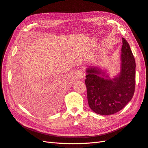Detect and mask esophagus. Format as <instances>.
Masks as SVG:
<instances>
[{
  "label": "esophagus",
  "mask_w": 148,
  "mask_h": 148,
  "mask_svg": "<svg viewBox=\"0 0 148 148\" xmlns=\"http://www.w3.org/2000/svg\"><path fill=\"white\" fill-rule=\"evenodd\" d=\"M76 74H77V77L79 79H81L83 76H84V74H83V72L81 70H79L76 72Z\"/></svg>",
  "instance_id": "obj_1"
}]
</instances>
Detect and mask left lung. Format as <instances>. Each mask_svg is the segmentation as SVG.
Returning <instances> with one entry per match:
<instances>
[{
  "instance_id": "8db88e82",
  "label": "left lung",
  "mask_w": 148,
  "mask_h": 148,
  "mask_svg": "<svg viewBox=\"0 0 148 148\" xmlns=\"http://www.w3.org/2000/svg\"><path fill=\"white\" fill-rule=\"evenodd\" d=\"M121 52V73L112 80L104 78L108 76L98 67L87 69L85 84L88 104L92 111L98 114L111 115L119 112L133 97L136 62L130 45L124 38Z\"/></svg>"
}]
</instances>
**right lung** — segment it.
Segmentation results:
<instances>
[{"instance_id": "obj_1", "label": "right lung", "mask_w": 148, "mask_h": 148, "mask_svg": "<svg viewBox=\"0 0 148 148\" xmlns=\"http://www.w3.org/2000/svg\"><path fill=\"white\" fill-rule=\"evenodd\" d=\"M22 90L20 95L26 107L36 113L44 112L45 104H43V101L44 103V100L52 96L53 88H48L41 84H32Z\"/></svg>"}]
</instances>
